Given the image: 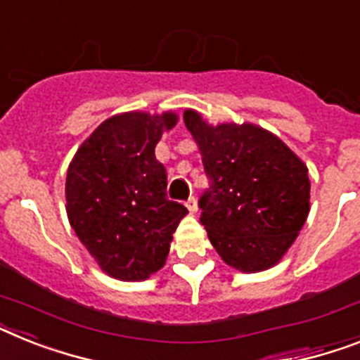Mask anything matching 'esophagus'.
Masks as SVG:
<instances>
[{"label": "esophagus", "instance_id": "esophagus-1", "mask_svg": "<svg viewBox=\"0 0 360 360\" xmlns=\"http://www.w3.org/2000/svg\"><path fill=\"white\" fill-rule=\"evenodd\" d=\"M186 208H188V210H190V212H192V214H194L195 212V210H198V201H195V198H194V195H190V198L188 199H186Z\"/></svg>", "mask_w": 360, "mask_h": 360}]
</instances>
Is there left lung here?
<instances>
[{
  "label": "left lung",
  "mask_w": 360,
  "mask_h": 360,
  "mask_svg": "<svg viewBox=\"0 0 360 360\" xmlns=\"http://www.w3.org/2000/svg\"><path fill=\"white\" fill-rule=\"evenodd\" d=\"M183 119L210 179L199 221L217 255L243 273L276 265L309 214L307 166L255 124L210 126L194 110Z\"/></svg>",
  "instance_id": "obj_1"
}]
</instances>
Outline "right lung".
Here are the masks:
<instances>
[{
	"label": "right lung",
	"instance_id": "right-lung-1",
	"mask_svg": "<svg viewBox=\"0 0 360 360\" xmlns=\"http://www.w3.org/2000/svg\"><path fill=\"white\" fill-rule=\"evenodd\" d=\"M177 115L143 111L104 120L78 148L65 179L68 217L104 273L137 282L165 265L172 234L188 214L166 195L155 159L162 131Z\"/></svg>",
	"mask_w": 360,
	"mask_h": 360
}]
</instances>
